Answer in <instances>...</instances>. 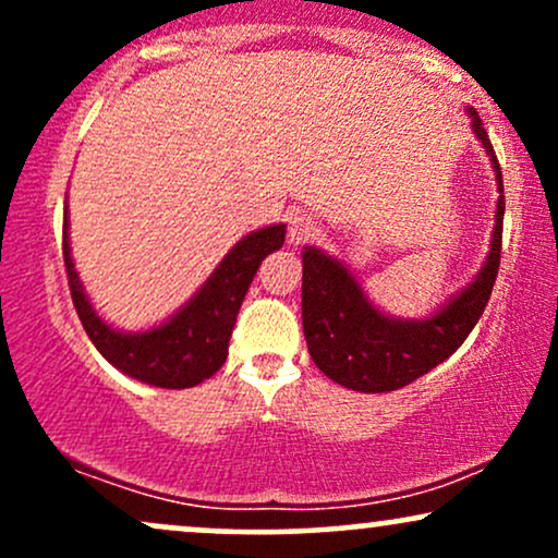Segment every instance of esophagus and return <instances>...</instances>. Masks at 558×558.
<instances>
[{"mask_svg": "<svg viewBox=\"0 0 558 558\" xmlns=\"http://www.w3.org/2000/svg\"><path fill=\"white\" fill-rule=\"evenodd\" d=\"M317 233V222L306 215H293L288 220V241L291 243H304L310 239H315Z\"/></svg>", "mask_w": 558, "mask_h": 558, "instance_id": "esophagus-1", "label": "esophagus"}]
</instances>
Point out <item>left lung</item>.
<instances>
[{"label": "left lung", "mask_w": 558, "mask_h": 558, "mask_svg": "<svg viewBox=\"0 0 558 558\" xmlns=\"http://www.w3.org/2000/svg\"><path fill=\"white\" fill-rule=\"evenodd\" d=\"M466 114L472 118V131L480 144L488 151L501 196L496 204L488 259L480 267L475 280L464 286L457 296L448 299L430 317H390L367 299L360 280L343 262L317 246H304L301 252L304 338L312 360L338 386L360 390V393H386V390L409 386L446 362L464 343L488 306L498 262H501L504 181L483 120L472 107Z\"/></svg>", "instance_id": "1"}]
</instances>
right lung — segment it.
I'll return each instance as SVG.
<instances>
[{
  "label": "right lung",
  "mask_w": 558,
  "mask_h": 558,
  "mask_svg": "<svg viewBox=\"0 0 558 558\" xmlns=\"http://www.w3.org/2000/svg\"><path fill=\"white\" fill-rule=\"evenodd\" d=\"M68 228L65 207L62 254H65L70 296L96 351L133 380L175 390L198 386L226 364L230 332H233L243 296L262 259L278 252L286 241V226H267L243 235L175 315H170L157 328L125 332L96 315L70 257Z\"/></svg>",
  "instance_id": "add662e5"
}]
</instances>
